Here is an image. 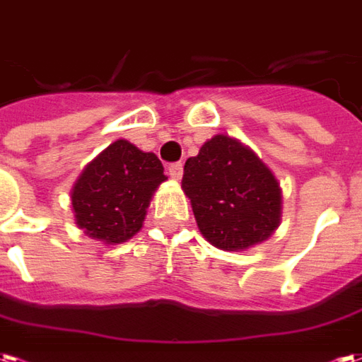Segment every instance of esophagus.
Returning <instances> with one entry per match:
<instances>
[{
  "label": "esophagus",
  "instance_id": "esophagus-1",
  "mask_svg": "<svg viewBox=\"0 0 362 362\" xmlns=\"http://www.w3.org/2000/svg\"><path fill=\"white\" fill-rule=\"evenodd\" d=\"M168 171H170V177L173 181H181V177H183V163H171Z\"/></svg>",
  "mask_w": 362,
  "mask_h": 362
}]
</instances>
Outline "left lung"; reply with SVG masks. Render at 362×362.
Listing matches in <instances>:
<instances>
[{
    "instance_id": "1",
    "label": "left lung",
    "mask_w": 362,
    "mask_h": 362,
    "mask_svg": "<svg viewBox=\"0 0 362 362\" xmlns=\"http://www.w3.org/2000/svg\"><path fill=\"white\" fill-rule=\"evenodd\" d=\"M181 189L200 233L216 249L239 252L268 241L281 221L276 175L239 139L214 134L185 162Z\"/></svg>"
}]
</instances>
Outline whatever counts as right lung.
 <instances>
[{
  "mask_svg": "<svg viewBox=\"0 0 362 362\" xmlns=\"http://www.w3.org/2000/svg\"><path fill=\"white\" fill-rule=\"evenodd\" d=\"M158 156L125 139L86 163L71 189L75 223L105 245H121L141 231L150 200L165 181Z\"/></svg>",
  "mask_w": 362,
  "mask_h": 362,
  "instance_id": "1",
  "label": "right lung"
}]
</instances>
